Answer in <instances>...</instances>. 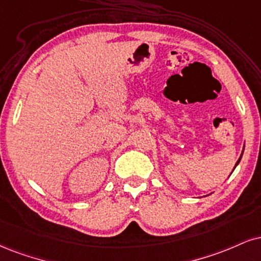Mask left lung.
I'll list each match as a JSON object with an SVG mask.
<instances>
[{
    "label": "left lung",
    "mask_w": 261,
    "mask_h": 261,
    "mask_svg": "<svg viewBox=\"0 0 261 261\" xmlns=\"http://www.w3.org/2000/svg\"><path fill=\"white\" fill-rule=\"evenodd\" d=\"M242 154H243V153H242ZM242 154H241V156H240V159H238V161H237V163H236V165H234V168H236V166L238 165V163H240L241 162V158H242ZM233 170H234V169H233Z\"/></svg>",
    "instance_id": "left-lung-1"
}]
</instances>
